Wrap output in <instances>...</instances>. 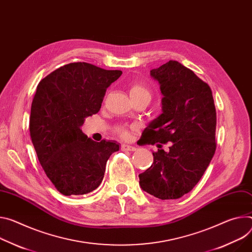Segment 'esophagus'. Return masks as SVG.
<instances>
[{
  "mask_svg": "<svg viewBox=\"0 0 252 252\" xmlns=\"http://www.w3.org/2000/svg\"><path fill=\"white\" fill-rule=\"evenodd\" d=\"M122 150L123 151H129V152H133L136 150L135 147L129 146V145H122Z\"/></svg>",
  "mask_w": 252,
  "mask_h": 252,
  "instance_id": "esophagus-1",
  "label": "esophagus"
}]
</instances>
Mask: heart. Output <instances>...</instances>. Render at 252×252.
Returning a JSON list of instances; mask_svg holds the SVG:
<instances>
[{
	"mask_svg": "<svg viewBox=\"0 0 252 252\" xmlns=\"http://www.w3.org/2000/svg\"><path fill=\"white\" fill-rule=\"evenodd\" d=\"M129 95L131 99H136V98H148L151 100L152 98V91L151 89L144 85L141 82H134L130 85L129 87ZM134 127H128L126 126H118L114 127L113 131L118 136H120L123 140H126L129 138L130 130L133 129Z\"/></svg>",
	"mask_w": 252,
	"mask_h": 252,
	"instance_id": "obj_1",
	"label": "heart"
}]
</instances>
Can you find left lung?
Wrapping results in <instances>:
<instances>
[{
	"label": "left lung",
	"instance_id": "obj_1",
	"mask_svg": "<svg viewBox=\"0 0 252 252\" xmlns=\"http://www.w3.org/2000/svg\"><path fill=\"white\" fill-rule=\"evenodd\" d=\"M158 81L163 113L142 134L143 144L171 142L153 153L154 163L140 174V185L162 200L179 199L200 181L216 151V109L210 86L191 69L170 60L151 70Z\"/></svg>",
	"mask_w": 252,
	"mask_h": 252
}]
</instances>
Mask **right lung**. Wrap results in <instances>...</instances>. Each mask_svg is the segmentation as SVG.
<instances>
[{
    "label": "right lung",
    "mask_w": 252,
    "mask_h": 252,
    "mask_svg": "<svg viewBox=\"0 0 252 252\" xmlns=\"http://www.w3.org/2000/svg\"><path fill=\"white\" fill-rule=\"evenodd\" d=\"M123 72L86 62L59 67L37 85L29 129L39 162L65 196L84 195L102 182L116 142H94L82 132L84 119L99 111L106 88Z\"/></svg>",
    "instance_id": "1"
}]
</instances>
